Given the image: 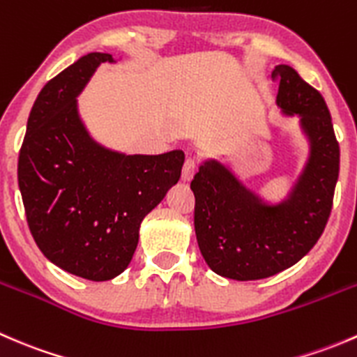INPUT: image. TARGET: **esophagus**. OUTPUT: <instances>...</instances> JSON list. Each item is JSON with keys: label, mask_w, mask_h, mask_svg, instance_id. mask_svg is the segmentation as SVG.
Returning a JSON list of instances; mask_svg holds the SVG:
<instances>
[{"label": "esophagus", "mask_w": 357, "mask_h": 357, "mask_svg": "<svg viewBox=\"0 0 357 357\" xmlns=\"http://www.w3.org/2000/svg\"><path fill=\"white\" fill-rule=\"evenodd\" d=\"M197 171H199V165L195 164V160H193V158H186L185 165H183V179H185V181H192L193 176L197 174Z\"/></svg>", "instance_id": "obj_1"}]
</instances>
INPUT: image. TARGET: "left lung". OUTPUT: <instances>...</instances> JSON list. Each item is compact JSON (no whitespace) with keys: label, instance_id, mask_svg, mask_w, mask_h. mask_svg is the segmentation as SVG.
Wrapping results in <instances>:
<instances>
[{"label":"left lung","instance_id":"left-lung-1","mask_svg":"<svg viewBox=\"0 0 357 357\" xmlns=\"http://www.w3.org/2000/svg\"><path fill=\"white\" fill-rule=\"evenodd\" d=\"M276 103L301 115L311 157L289 200L264 204L228 167L215 160L200 165L192 181L195 233L208 268L225 278L262 280L301 261L321 236L333 205L340 149L325 98L294 68L278 66Z\"/></svg>","mask_w":357,"mask_h":357}]
</instances>
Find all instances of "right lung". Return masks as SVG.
<instances>
[{"mask_svg": "<svg viewBox=\"0 0 357 357\" xmlns=\"http://www.w3.org/2000/svg\"><path fill=\"white\" fill-rule=\"evenodd\" d=\"M109 53H88L48 81L19 153V188L39 250L70 275L105 282L138 245L143 218L181 176L185 153L122 155L93 142L75 96Z\"/></svg>", "mask_w": 357, "mask_h": 357, "instance_id": "obj_1", "label": "right lung"}]
</instances>
